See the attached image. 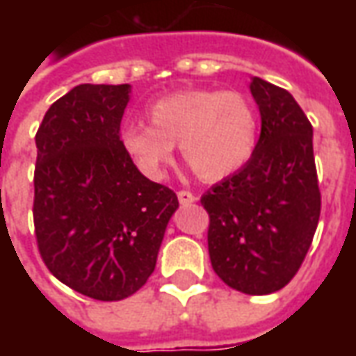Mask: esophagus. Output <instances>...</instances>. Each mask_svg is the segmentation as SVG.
Instances as JSON below:
<instances>
[{
  "mask_svg": "<svg viewBox=\"0 0 356 356\" xmlns=\"http://www.w3.org/2000/svg\"><path fill=\"white\" fill-rule=\"evenodd\" d=\"M177 198L183 206H188V204H194V202H196V196H194L193 193H188V191H179Z\"/></svg>",
  "mask_w": 356,
  "mask_h": 356,
  "instance_id": "1",
  "label": "esophagus"
}]
</instances>
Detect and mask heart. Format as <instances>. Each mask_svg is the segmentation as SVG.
I'll use <instances>...</instances> for the list:
<instances>
[{
  "label": "heart",
  "mask_w": 356,
  "mask_h": 356,
  "mask_svg": "<svg viewBox=\"0 0 356 356\" xmlns=\"http://www.w3.org/2000/svg\"><path fill=\"white\" fill-rule=\"evenodd\" d=\"M147 118L150 126L125 124L120 140L135 168L154 181L173 160V145L194 175L208 183L240 171L257 150L259 112L240 91L181 89L150 102Z\"/></svg>",
  "instance_id": "b5f03b06"
}]
</instances>
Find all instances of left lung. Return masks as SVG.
Segmentation results:
<instances>
[{"label":"left lung","instance_id":"left-lung-1","mask_svg":"<svg viewBox=\"0 0 356 356\" xmlns=\"http://www.w3.org/2000/svg\"><path fill=\"white\" fill-rule=\"evenodd\" d=\"M261 135L248 165L202 196L211 267L227 286L267 296L290 282L321 217L313 125L286 89L254 78Z\"/></svg>","mask_w":356,"mask_h":356}]
</instances>
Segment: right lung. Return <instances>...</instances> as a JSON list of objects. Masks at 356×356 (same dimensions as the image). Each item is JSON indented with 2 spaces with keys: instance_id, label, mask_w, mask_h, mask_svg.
I'll return each instance as SVG.
<instances>
[{
  "instance_id": "add662e5",
  "label": "right lung",
  "mask_w": 356,
  "mask_h": 356,
  "mask_svg": "<svg viewBox=\"0 0 356 356\" xmlns=\"http://www.w3.org/2000/svg\"><path fill=\"white\" fill-rule=\"evenodd\" d=\"M129 86L81 83L35 133L34 229L51 275L99 301L133 296L154 273L177 194L140 173L122 147Z\"/></svg>"
}]
</instances>
